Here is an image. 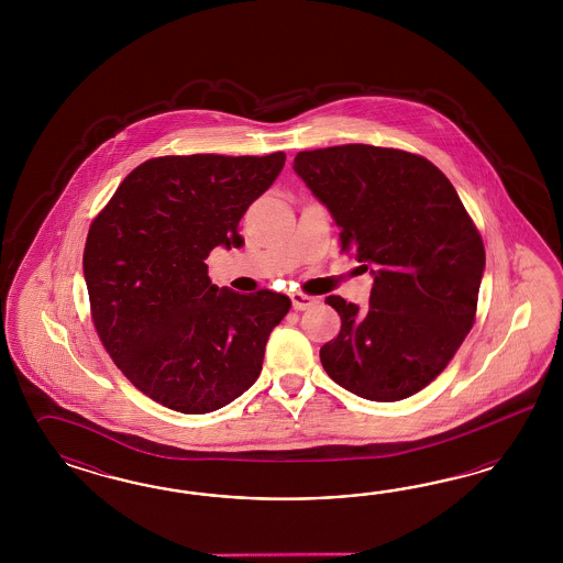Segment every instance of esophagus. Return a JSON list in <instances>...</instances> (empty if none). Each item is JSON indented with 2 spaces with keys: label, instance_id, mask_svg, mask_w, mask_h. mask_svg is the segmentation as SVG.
<instances>
[{
  "label": "esophagus",
  "instance_id": "esophagus-1",
  "mask_svg": "<svg viewBox=\"0 0 563 563\" xmlns=\"http://www.w3.org/2000/svg\"><path fill=\"white\" fill-rule=\"evenodd\" d=\"M290 303H292V309H297V311H303V309H309L311 306H316V297H311V295H306V292H292L290 295Z\"/></svg>",
  "mask_w": 563,
  "mask_h": 563
}]
</instances>
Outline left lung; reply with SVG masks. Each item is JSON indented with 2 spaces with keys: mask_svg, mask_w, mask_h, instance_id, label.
<instances>
[{
  "mask_svg": "<svg viewBox=\"0 0 563 563\" xmlns=\"http://www.w3.org/2000/svg\"><path fill=\"white\" fill-rule=\"evenodd\" d=\"M330 210L342 252L374 276L369 307L325 303L341 332L320 349L325 374L375 402H396L442 374L475 324L485 247L450 179L419 154L344 144L295 156Z\"/></svg>",
  "mask_w": 563,
  "mask_h": 563,
  "instance_id": "1",
  "label": "left lung"
}]
</instances>
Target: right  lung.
Masks as SVG:
<instances>
[{
  "label": "right lung",
  "instance_id": "obj_1",
  "mask_svg": "<svg viewBox=\"0 0 563 563\" xmlns=\"http://www.w3.org/2000/svg\"><path fill=\"white\" fill-rule=\"evenodd\" d=\"M268 156H161L132 170L90 224L85 280L102 346L140 393L205 415L250 390L290 299L210 283L206 257L285 167Z\"/></svg>",
  "mask_w": 563,
  "mask_h": 563
}]
</instances>
